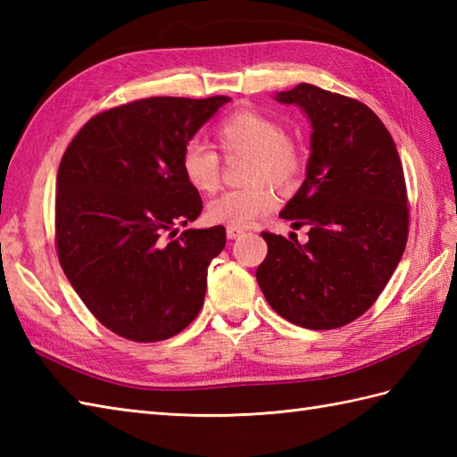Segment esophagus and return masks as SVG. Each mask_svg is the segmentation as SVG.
Segmentation results:
<instances>
[{"instance_id": "obj_1", "label": "esophagus", "mask_w": 457, "mask_h": 457, "mask_svg": "<svg viewBox=\"0 0 457 457\" xmlns=\"http://www.w3.org/2000/svg\"><path fill=\"white\" fill-rule=\"evenodd\" d=\"M226 234H228V237H229V239H237V237L244 236L245 231H244V229H239V228H228V229H226Z\"/></svg>"}]
</instances>
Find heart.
<instances>
[{
    "mask_svg": "<svg viewBox=\"0 0 457 457\" xmlns=\"http://www.w3.org/2000/svg\"><path fill=\"white\" fill-rule=\"evenodd\" d=\"M213 139L226 154L247 153L244 180L251 184L213 198L206 208V218L221 226L245 229L277 206L275 190L269 182L288 187L303 172V149L277 120L253 110H239L223 118L213 129ZM180 169L194 190L212 194L220 187V157L204 143L192 141L184 147Z\"/></svg>",
    "mask_w": 457,
    "mask_h": 457,
    "instance_id": "b5f03b06",
    "label": "heart"
}]
</instances>
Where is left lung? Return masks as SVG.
<instances>
[{"label": "left lung", "instance_id": "left-lung-1", "mask_svg": "<svg viewBox=\"0 0 457 457\" xmlns=\"http://www.w3.org/2000/svg\"><path fill=\"white\" fill-rule=\"evenodd\" d=\"M275 100L312 125L306 179L280 218L308 226V241L263 231L257 269L267 303L288 322L334 329L367 312L389 283L409 237L399 151L365 104L298 84ZM296 236V234H295Z\"/></svg>", "mask_w": 457, "mask_h": 457}]
</instances>
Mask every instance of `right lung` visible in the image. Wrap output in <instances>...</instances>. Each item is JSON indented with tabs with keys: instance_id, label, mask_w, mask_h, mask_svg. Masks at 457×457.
<instances>
[{
	"instance_id": "1",
	"label": "right lung",
	"mask_w": 457,
	"mask_h": 457,
	"mask_svg": "<svg viewBox=\"0 0 457 457\" xmlns=\"http://www.w3.org/2000/svg\"><path fill=\"white\" fill-rule=\"evenodd\" d=\"M228 96L145 98L102 112L76 133L56 174L58 261L76 295L113 334L161 342L198 316L226 228L187 229L202 198L182 151ZM172 237V236H170Z\"/></svg>"
}]
</instances>
